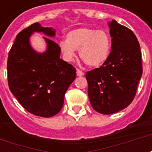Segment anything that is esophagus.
Here are the masks:
<instances>
[{"label":"esophagus","mask_w":152,"mask_h":152,"mask_svg":"<svg viewBox=\"0 0 152 152\" xmlns=\"http://www.w3.org/2000/svg\"><path fill=\"white\" fill-rule=\"evenodd\" d=\"M76 75H77L78 76H84V72H83L81 70L76 69Z\"/></svg>","instance_id":"obj_1"}]
</instances>
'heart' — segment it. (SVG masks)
<instances>
[{"label": "heart", "mask_w": 152, "mask_h": 152, "mask_svg": "<svg viewBox=\"0 0 152 152\" xmlns=\"http://www.w3.org/2000/svg\"><path fill=\"white\" fill-rule=\"evenodd\" d=\"M58 45L64 58L67 61H72L76 50H80V58L87 66L99 67L108 59L112 40L108 33L103 30L82 28L69 31L66 40H61Z\"/></svg>", "instance_id": "1"}]
</instances>
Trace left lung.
<instances>
[{"label":"left lung","mask_w":152,"mask_h":152,"mask_svg":"<svg viewBox=\"0 0 152 152\" xmlns=\"http://www.w3.org/2000/svg\"><path fill=\"white\" fill-rule=\"evenodd\" d=\"M109 27L112 51L108 59L86 74L91 106L104 115L120 112L130 104L142 74L141 49L136 36L115 20Z\"/></svg>","instance_id":"1"}]
</instances>
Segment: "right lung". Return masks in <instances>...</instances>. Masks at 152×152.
<instances>
[{
  "label": "right lung",
  "mask_w": 152,
  "mask_h": 152,
  "mask_svg": "<svg viewBox=\"0 0 152 152\" xmlns=\"http://www.w3.org/2000/svg\"><path fill=\"white\" fill-rule=\"evenodd\" d=\"M34 31L53 37L55 31L35 23L20 31L8 54L10 90L23 107L31 114L51 117L61 111L65 93L76 78V68L60 58L59 45L44 37L47 50L37 53L29 37Z\"/></svg>",
  "instance_id": "right-lung-1"
}]
</instances>
